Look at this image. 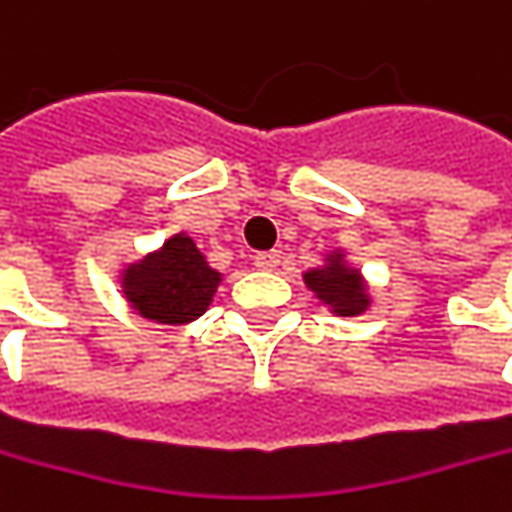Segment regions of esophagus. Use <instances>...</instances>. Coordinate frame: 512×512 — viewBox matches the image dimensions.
<instances>
[{
	"mask_svg": "<svg viewBox=\"0 0 512 512\" xmlns=\"http://www.w3.org/2000/svg\"><path fill=\"white\" fill-rule=\"evenodd\" d=\"M253 265L259 270H276L282 265V253L279 250H270V253H259L256 259H253Z\"/></svg>",
	"mask_w": 512,
	"mask_h": 512,
	"instance_id": "esophagus-1",
	"label": "esophagus"
}]
</instances>
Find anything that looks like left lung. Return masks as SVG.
Segmentation results:
<instances>
[{
    "mask_svg": "<svg viewBox=\"0 0 512 512\" xmlns=\"http://www.w3.org/2000/svg\"><path fill=\"white\" fill-rule=\"evenodd\" d=\"M302 282L334 317H360L371 308V288L363 270L348 262L343 247H331L322 265L305 270Z\"/></svg>",
    "mask_w": 512,
    "mask_h": 512,
    "instance_id": "1",
    "label": "left lung"
}]
</instances>
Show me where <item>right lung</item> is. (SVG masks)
<instances>
[{
    "label": "right lung",
    "instance_id": "1",
    "mask_svg": "<svg viewBox=\"0 0 512 512\" xmlns=\"http://www.w3.org/2000/svg\"><path fill=\"white\" fill-rule=\"evenodd\" d=\"M224 273L210 268L190 233H175L158 250L120 268V294L135 314L158 325H187L207 314Z\"/></svg>",
    "mask_w": 512,
    "mask_h": 512
}]
</instances>
